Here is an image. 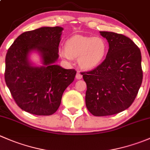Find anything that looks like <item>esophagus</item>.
<instances>
[{"mask_svg": "<svg viewBox=\"0 0 150 150\" xmlns=\"http://www.w3.org/2000/svg\"><path fill=\"white\" fill-rule=\"evenodd\" d=\"M75 78H76V79H78V80H80V79H81V78H83V75H81V73L80 72H78L76 73V76H75Z\"/></svg>", "mask_w": 150, "mask_h": 150, "instance_id": "34e87169", "label": "esophagus"}]
</instances>
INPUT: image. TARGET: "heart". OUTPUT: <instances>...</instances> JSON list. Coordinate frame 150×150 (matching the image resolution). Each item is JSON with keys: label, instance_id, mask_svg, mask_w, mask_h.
<instances>
[{"label": "heart", "instance_id": "1", "mask_svg": "<svg viewBox=\"0 0 150 150\" xmlns=\"http://www.w3.org/2000/svg\"><path fill=\"white\" fill-rule=\"evenodd\" d=\"M107 43L102 37H91L76 35L65 43V49L59 53L63 58L71 59L78 57V64L86 69H92L100 65L107 53Z\"/></svg>", "mask_w": 150, "mask_h": 150}]
</instances>
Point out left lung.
Listing matches in <instances>:
<instances>
[{"label":"left lung","instance_id":"obj_1","mask_svg":"<svg viewBox=\"0 0 150 150\" xmlns=\"http://www.w3.org/2000/svg\"><path fill=\"white\" fill-rule=\"evenodd\" d=\"M109 50L103 62L82 72L87 86L86 105L94 116L117 114L128 109L137 96L143 79L142 55L132 40L122 34L100 31Z\"/></svg>","mask_w":150,"mask_h":150}]
</instances>
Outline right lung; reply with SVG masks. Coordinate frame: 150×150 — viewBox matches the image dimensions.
Instances as JSON below:
<instances>
[{
	"label": "right lung",
	"instance_id": "1",
	"mask_svg": "<svg viewBox=\"0 0 150 150\" xmlns=\"http://www.w3.org/2000/svg\"><path fill=\"white\" fill-rule=\"evenodd\" d=\"M63 28L43 27L25 32L13 41L6 56L5 81L22 110L37 115H51L61 104L64 90L73 82L76 71L55 64ZM32 50L41 54L43 66L28 60Z\"/></svg>",
	"mask_w": 150,
	"mask_h": 150
}]
</instances>
